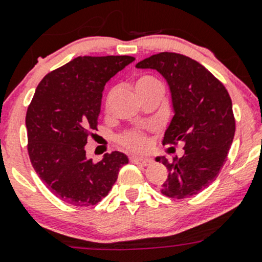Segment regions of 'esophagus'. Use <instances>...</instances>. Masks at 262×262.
<instances>
[{"label":"esophagus","instance_id":"34e87169","mask_svg":"<svg viewBox=\"0 0 262 262\" xmlns=\"http://www.w3.org/2000/svg\"><path fill=\"white\" fill-rule=\"evenodd\" d=\"M130 161L136 165H141V166H148L153 162L152 158H148V157H137V156H133L130 157Z\"/></svg>","mask_w":262,"mask_h":262}]
</instances>
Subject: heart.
Returning a JSON list of instances; mask_svg holds the SVG:
<instances>
[{
	"instance_id": "b5f03b06",
	"label": "heart",
	"mask_w": 262,
	"mask_h": 262,
	"mask_svg": "<svg viewBox=\"0 0 262 262\" xmlns=\"http://www.w3.org/2000/svg\"><path fill=\"white\" fill-rule=\"evenodd\" d=\"M155 84H160L162 86L157 78L152 77V76H141L136 82V89H146V87L155 86ZM119 142L126 147L128 149L132 150H142L147 146V134L141 129H132V130L125 132L119 137Z\"/></svg>"
}]
</instances>
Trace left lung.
I'll return each mask as SVG.
<instances>
[{"instance_id":"obj_1","label":"left lung","mask_w":262,"mask_h":262,"mask_svg":"<svg viewBox=\"0 0 262 262\" xmlns=\"http://www.w3.org/2000/svg\"><path fill=\"white\" fill-rule=\"evenodd\" d=\"M165 77L172 97L173 115L163 144H184V156L172 162L157 157L167 167L161 192L172 199L199 194L215 180L233 142L236 120L224 84L196 60L162 52L137 63Z\"/></svg>"}]
</instances>
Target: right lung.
I'll use <instances>...</instances> for the list:
<instances>
[{
    "instance_id": "obj_1",
    "label": "right lung",
    "mask_w": 262,
    "mask_h": 262,
    "mask_svg": "<svg viewBox=\"0 0 262 262\" xmlns=\"http://www.w3.org/2000/svg\"><path fill=\"white\" fill-rule=\"evenodd\" d=\"M134 59L77 57L49 72L36 87L25 119L29 157L46 186L68 204H97L129 162L118 150L94 162L86 158L84 146L91 130H97L105 84Z\"/></svg>"
}]
</instances>
